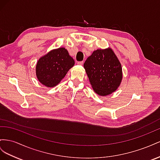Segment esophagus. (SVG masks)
Masks as SVG:
<instances>
[{"label":"esophagus","instance_id":"esophagus-1","mask_svg":"<svg viewBox=\"0 0 160 160\" xmlns=\"http://www.w3.org/2000/svg\"><path fill=\"white\" fill-rule=\"evenodd\" d=\"M83 63H84V62H83V61H82V62H78V64L80 65V66L83 65Z\"/></svg>","mask_w":160,"mask_h":160}]
</instances>
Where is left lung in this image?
<instances>
[{
	"instance_id": "8db88e82",
	"label": "left lung",
	"mask_w": 160,
	"mask_h": 160,
	"mask_svg": "<svg viewBox=\"0 0 160 160\" xmlns=\"http://www.w3.org/2000/svg\"><path fill=\"white\" fill-rule=\"evenodd\" d=\"M84 68L94 91L100 96L112 93L121 84V64L111 48L95 50L84 62Z\"/></svg>"
}]
</instances>
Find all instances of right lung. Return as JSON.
I'll return each instance as SVG.
<instances>
[{"label": "right lung", "instance_id": "add662e5", "mask_svg": "<svg viewBox=\"0 0 160 160\" xmlns=\"http://www.w3.org/2000/svg\"><path fill=\"white\" fill-rule=\"evenodd\" d=\"M74 63L64 48L53 49L39 58L36 65V76L43 85L53 87L60 82Z\"/></svg>", "mask_w": 160, "mask_h": 160}]
</instances>
